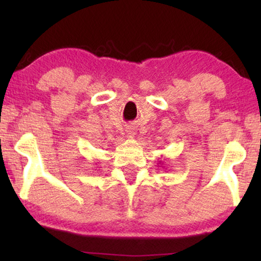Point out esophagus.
Segmentation results:
<instances>
[{
	"label": "esophagus",
	"mask_w": 261,
	"mask_h": 261,
	"mask_svg": "<svg viewBox=\"0 0 261 261\" xmlns=\"http://www.w3.org/2000/svg\"><path fill=\"white\" fill-rule=\"evenodd\" d=\"M127 133L130 135V137H133V135L135 134V130H134V127L133 126H129L127 128Z\"/></svg>",
	"instance_id": "obj_1"
}]
</instances>
